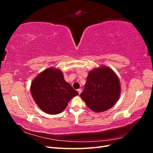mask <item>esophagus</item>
<instances>
[{
  "instance_id": "34e87169",
  "label": "esophagus",
  "mask_w": 153,
  "mask_h": 153,
  "mask_svg": "<svg viewBox=\"0 0 153 153\" xmlns=\"http://www.w3.org/2000/svg\"><path fill=\"white\" fill-rule=\"evenodd\" d=\"M77 91L78 92V93H79V94H80V93H81L82 91V89H78L77 90Z\"/></svg>"
}]
</instances>
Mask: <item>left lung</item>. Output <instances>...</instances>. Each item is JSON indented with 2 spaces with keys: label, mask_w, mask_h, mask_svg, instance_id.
Segmentation results:
<instances>
[{
  "label": "left lung",
  "mask_w": 153,
  "mask_h": 153,
  "mask_svg": "<svg viewBox=\"0 0 153 153\" xmlns=\"http://www.w3.org/2000/svg\"><path fill=\"white\" fill-rule=\"evenodd\" d=\"M120 94L121 85L117 75L112 69L102 66L88 74L80 96L90 109L95 112H101L112 108Z\"/></svg>",
  "instance_id": "8db88e82"
}]
</instances>
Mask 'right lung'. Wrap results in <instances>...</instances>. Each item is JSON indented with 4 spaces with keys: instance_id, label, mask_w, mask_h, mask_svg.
I'll list each match as a JSON object with an SVG mask.
<instances>
[{
    "instance_id": "add662e5",
    "label": "right lung",
    "mask_w": 153,
    "mask_h": 153,
    "mask_svg": "<svg viewBox=\"0 0 153 153\" xmlns=\"http://www.w3.org/2000/svg\"><path fill=\"white\" fill-rule=\"evenodd\" d=\"M30 92L39 108L52 115L61 113L69 101L78 94L64 80L62 72L53 68L45 69L34 78Z\"/></svg>"
}]
</instances>
